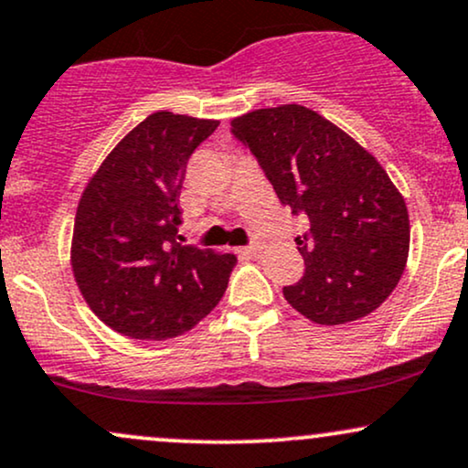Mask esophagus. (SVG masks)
Segmentation results:
<instances>
[{"label":"esophagus","instance_id":"1","mask_svg":"<svg viewBox=\"0 0 468 468\" xmlns=\"http://www.w3.org/2000/svg\"><path fill=\"white\" fill-rule=\"evenodd\" d=\"M239 250L244 252V255H257V252L263 250V244H261V241H252V244L244 246V249H239Z\"/></svg>","mask_w":468,"mask_h":468}]
</instances>
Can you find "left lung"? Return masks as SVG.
Segmentation results:
<instances>
[{
  "label": "left lung",
  "instance_id": "1",
  "mask_svg": "<svg viewBox=\"0 0 468 468\" xmlns=\"http://www.w3.org/2000/svg\"><path fill=\"white\" fill-rule=\"evenodd\" d=\"M279 200L305 213L296 238L305 274L285 301L318 324H346L375 312L401 279L410 218L401 191L351 134L301 104L257 109L230 122Z\"/></svg>",
  "mask_w": 468,
  "mask_h": 468
}]
</instances>
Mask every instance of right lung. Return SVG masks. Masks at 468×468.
I'll use <instances>...</instances> for the list:
<instances>
[{
	"instance_id": "obj_1",
	"label": "right lung",
	"mask_w": 468,
	"mask_h": 468,
	"mask_svg": "<svg viewBox=\"0 0 468 468\" xmlns=\"http://www.w3.org/2000/svg\"><path fill=\"white\" fill-rule=\"evenodd\" d=\"M218 120L152 112L89 178L71 270L91 312L117 334L167 340L218 305L235 255L178 244V196L194 150Z\"/></svg>"
}]
</instances>
